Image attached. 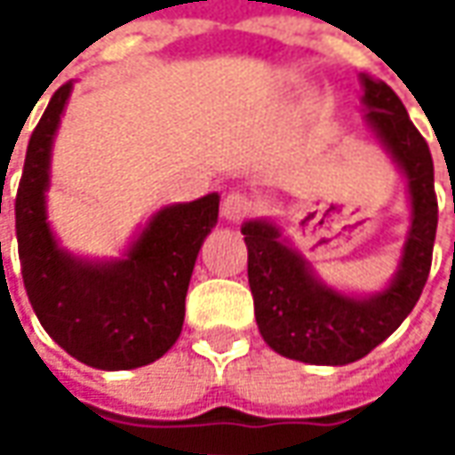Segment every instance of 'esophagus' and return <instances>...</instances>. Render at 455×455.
Returning a JSON list of instances; mask_svg holds the SVG:
<instances>
[{
  "instance_id": "1",
  "label": "esophagus",
  "mask_w": 455,
  "mask_h": 455,
  "mask_svg": "<svg viewBox=\"0 0 455 455\" xmlns=\"http://www.w3.org/2000/svg\"><path fill=\"white\" fill-rule=\"evenodd\" d=\"M252 213V200L244 195V192H228L227 197H224V203H221V216L227 219V221H242V219H247Z\"/></svg>"
}]
</instances>
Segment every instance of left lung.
<instances>
[{"mask_svg": "<svg viewBox=\"0 0 455 455\" xmlns=\"http://www.w3.org/2000/svg\"><path fill=\"white\" fill-rule=\"evenodd\" d=\"M361 84L366 121L409 184V234L390 284L374 295L342 292L318 276L274 221L252 219L242 227L247 282L266 345L316 366L353 363L385 342L413 311L432 266L437 197L429 147L385 81L361 76Z\"/></svg>", "mask_w": 455, "mask_h": 455, "instance_id": "obj_1", "label": "left lung"}]
</instances>
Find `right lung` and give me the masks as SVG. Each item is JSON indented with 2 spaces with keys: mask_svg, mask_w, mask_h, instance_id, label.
<instances>
[{
  "mask_svg": "<svg viewBox=\"0 0 455 455\" xmlns=\"http://www.w3.org/2000/svg\"><path fill=\"white\" fill-rule=\"evenodd\" d=\"M70 92L73 84L54 92L26 152L15 197L23 284L46 334L65 353L102 371L139 369L165 355L181 334L195 260L219 224L221 197L211 192L160 208L116 260L68 252L46 221V189Z\"/></svg>",
  "mask_w": 455,
  "mask_h": 455,
  "instance_id": "1",
  "label": "right lung"
}]
</instances>
